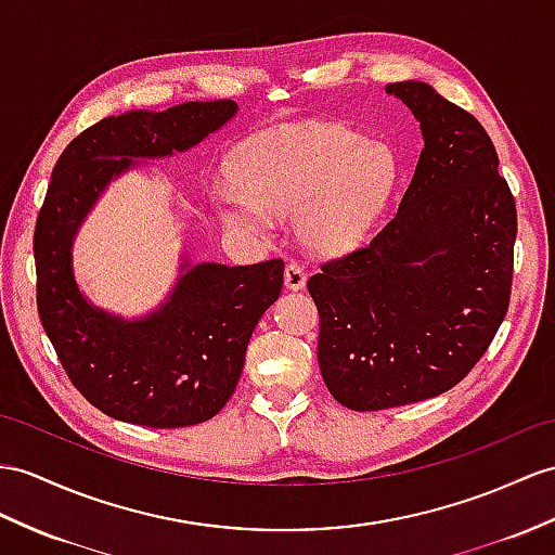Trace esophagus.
Listing matches in <instances>:
<instances>
[{"mask_svg":"<svg viewBox=\"0 0 555 555\" xmlns=\"http://www.w3.org/2000/svg\"><path fill=\"white\" fill-rule=\"evenodd\" d=\"M304 285H306V270H304V266L296 263V261L287 263V268H285V287L299 292V289H304Z\"/></svg>","mask_w":555,"mask_h":555,"instance_id":"esophagus-1","label":"esophagus"}]
</instances>
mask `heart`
Masks as SVG:
<instances>
[{
	"instance_id": "obj_1",
	"label": "heart",
	"mask_w": 555,
	"mask_h": 555,
	"mask_svg": "<svg viewBox=\"0 0 555 555\" xmlns=\"http://www.w3.org/2000/svg\"><path fill=\"white\" fill-rule=\"evenodd\" d=\"M388 145L364 141L339 125L287 127L249 143L237 157L245 191L221 197L225 221L247 233H268L275 216L299 214L310 247L344 251L367 235L396 185Z\"/></svg>"
}]
</instances>
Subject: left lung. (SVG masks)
I'll list each match as a JSON object with an SVG mask.
<instances>
[{"label": "left lung", "instance_id": "left-lung-1", "mask_svg": "<svg viewBox=\"0 0 555 555\" xmlns=\"http://www.w3.org/2000/svg\"><path fill=\"white\" fill-rule=\"evenodd\" d=\"M386 91L422 121L410 188L370 242L308 278L322 379L356 412L440 396L476 367L508 310L518 233L480 121L424 82Z\"/></svg>", "mask_w": 555, "mask_h": 555}]
</instances>
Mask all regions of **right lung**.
<instances>
[{
  "label": "right lung",
  "instance_id": "obj_1",
  "mask_svg": "<svg viewBox=\"0 0 555 555\" xmlns=\"http://www.w3.org/2000/svg\"><path fill=\"white\" fill-rule=\"evenodd\" d=\"M235 107L191 101L165 113L105 117L75 137L51 171L33 237L39 320L67 379L119 422L183 428L219 414L235 393L256 322L280 296L285 261L199 263L159 313L125 322L82 299L70 268L73 235L131 157L193 147Z\"/></svg>",
  "mask_w": 555,
  "mask_h": 555
}]
</instances>
